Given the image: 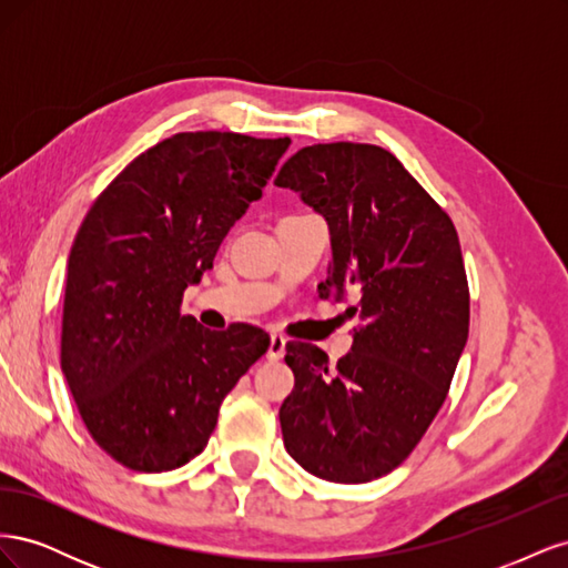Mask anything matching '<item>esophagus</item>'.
<instances>
[{"mask_svg": "<svg viewBox=\"0 0 568 568\" xmlns=\"http://www.w3.org/2000/svg\"><path fill=\"white\" fill-rule=\"evenodd\" d=\"M284 351H286V338L280 336V334H272L270 336V348H267V359L277 363V359L284 357Z\"/></svg>", "mask_w": 568, "mask_h": 568, "instance_id": "obj_1", "label": "esophagus"}]
</instances>
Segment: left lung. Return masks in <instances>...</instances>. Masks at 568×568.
Here are the masks:
<instances>
[{
	"label": "left lung",
	"instance_id": "obj_1",
	"mask_svg": "<svg viewBox=\"0 0 568 568\" xmlns=\"http://www.w3.org/2000/svg\"><path fill=\"white\" fill-rule=\"evenodd\" d=\"M329 225L322 298H357L353 348L329 367L286 343L296 376L282 403L284 445L305 471L367 484L415 450L448 395L469 336V286L453 220L390 151L315 144L274 178Z\"/></svg>",
	"mask_w": 568,
	"mask_h": 568
}]
</instances>
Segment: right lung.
Listing matches in <instances>:
<instances>
[{
    "label": "right lung",
    "instance_id": "obj_1",
    "mask_svg": "<svg viewBox=\"0 0 568 568\" xmlns=\"http://www.w3.org/2000/svg\"><path fill=\"white\" fill-rule=\"evenodd\" d=\"M291 140L180 132L140 153L82 220L68 255L61 369L101 450L134 471L196 457L225 395L265 355L248 324L180 315Z\"/></svg>",
    "mask_w": 568,
    "mask_h": 568
}]
</instances>
